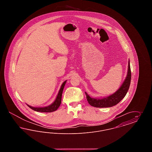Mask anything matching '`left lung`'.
I'll return each instance as SVG.
<instances>
[{"instance_id": "8db88e82", "label": "left lung", "mask_w": 152, "mask_h": 152, "mask_svg": "<svg viewBox=\"0 0 152 152\" xmlns=\"http://www.w3.org/2000/svg\"><path fill=\"white\" fill-rule=\"evenodd\" d=\"M131 80V71H130V62L128 63V73L126 79L124 80L123 84L120 88L113 94H111L107 97L102 99H94L91 97L87 92H85L87 101L92 107L96 108H108L116 105L127 94L130 86Z\"/></svg>"}]
</instances>
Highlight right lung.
<instances>
[{"label": "right lung", "mask_w": 152, "mask_h": 152, "mask_svg": "<svg viewBox=\"0 0 152 152\" xmlns=\"http://www.w3.org/2000/svg\"><path fill=\"white\" fill-rule=\"evenodd\" d=\"M66 81V80L62 84L61 88L59 90V92L58 93V96L56 98V100L50 105H48V106L45 107H38V108L37 107H33L30 106L29 105H27L28 106V107L32 109V110L36 111V112H52L56 110L61 104V96H62L63 89L65 86Z\"/></svg>", "instance_id": "obj_1"}]
</instances>
